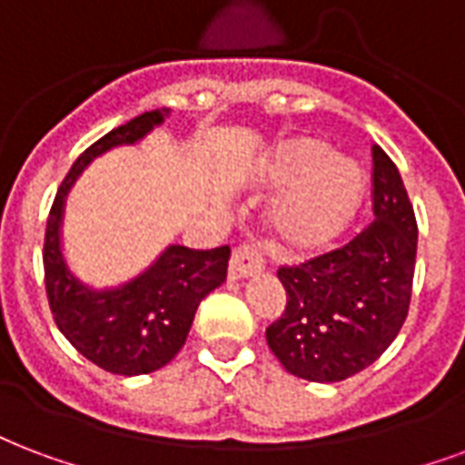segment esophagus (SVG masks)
Returning <instances> with one entry per match:
<instances>
[{
  "label": "esophagus",
  "instance_id": "esophagus-1",
  "mask_svg": "<svg viewBox=\"0 0 465 465\" xmlns=\"http://www.w3.org/2000/svg\"><path fill=\"white\" fill-rule=\"evenodd\" d=\"M263 271V259L256 249L251 246H239L233 249L232 261H229V278L232 281H243V278L256 276Z\"/></svg>",
  "mask_w": 465,
  "mask_h": 465
}]
</instances>
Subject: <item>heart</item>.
Masks as SVG:
<instances>
[{
    "label": "heart",
    "mask_w": 465,
    "mask_h": 465,
    "mask_svg": "<svg viewBox=\"0 0 465 465\" xmlns=\"http://www.w3.org/2000/svg\"><path fill=\"white\" fill-rule=\"evenodd\" d=\"M261 182L283 189L268 206L271 246L285 259L318 256L345 236L364 197L362 167L315 137H288L268 154Z\"/></svg>",
    "instance_id": "b5f03b06"
}]
</instances>
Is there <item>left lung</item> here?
<instances>
[{
    "mask_svg": "<svg viewBox=\"0 0 465 465\" xmlns=\"http://www.w3.org/2000/svg\"><path fill=\"white\" fill-rule=\"evenodd\" d=\"M374 222L352 242L298 268H281L288 295L266 330L278 362L308 381H342L394 342L411 301L416 219L401 174L372 147Z\"/></svg>",
    "mask_w": 465,
    "mask_h": 465,
    "instance_id": "obj_1",
    "label": "left lung"
}]
</instances>
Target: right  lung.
<instances>
[{
	"mask_svg": "<svg viewBox=\"0 0 465 465\" xmlns=\"http://www.w3.org/2000/svg\"><path fill=\"white\" fill-rule=\"evenodd\" d=\"M170 110H150L93 143L58 187L44 242L49 305L64 338L101 370L123 377L163 370L180 352L199 302L226 281L232 249L192 251L170 243L137 276L95 288L68 266L64 253V214L75 180L93 160L115 147L143 143Z\"/></svg>",
	"mask_w": 465,
	"mask_h": 465,
	"instance_id": "1",
	"label": "right lung"
}]
</instances>
